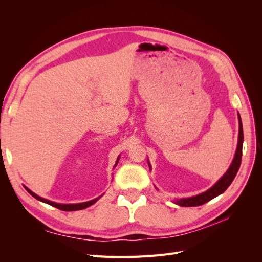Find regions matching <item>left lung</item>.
Listing matches in <instances>:
<instances>
[{
	"instance_id": "left-lung-1",
	"label": "left lung",
	"mask_w": 262,
	"mask_h": 262,
	"mask_svg": "<svg viewBox=\"0 0 262 262\" xmlns=\"http://www.w3.org/2000/svg\"><path fill=\"white\" fill-rule=\"evenodd\" d=\"M238 123H239V132H238V143H237V148H236V153L234 156V160L229 166L226 172L222 176L215 184H214L210 189H208L207 191H204L200 194H196L193 196H189V198H182V199H176L175 203L180 205V207H198V205L204 204L205 202H208L214 198L223 193L225 190L229 187V185L232 184V181L234 180L237 171L239 169L241 162H242V153H243V143H244V133H243V123H242V119L241 115L238 114ZM148 167L150 169L149 162H147Z\"/></svg>"
}]
</instances>
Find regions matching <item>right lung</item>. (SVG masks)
I'll use <instances>...</instances> for the list:
<instances>
[{
  "label": "right lung",
  "mask_w": 262,
  "mask_h": 262,
  "mask_svg": "<svg viewBox=\"0 0 262 262\" xmlns=\"http://www.w3.org/2000/svg\"><path fill=\"white\" fill-rule=\"evenodd\" d=\"M119 158H120V156H118V158H117V161H116V164H115L114 167H116V166H117V164H118V162H119ZM24 187H25V189L27 190V192H28V193H30L31 195H33V196L35 198V199H37V200H39V201H41V202H43V203L49 204V205H52V207L57 208V209H60V210H62V211H77V210H83V209H86V208L91 207V205H93L94 203H96V202H97V200L99 199V198H101V195H100V196L96 198V199H93V200H91V201H86V202H82V203L63 204V203H57V202H53V201H50V200H47V199H45V198L39 196L38 194H36L35 192L31 191V190H30V189H28L26 186H24Z\"/></svg>",
  "instance_id": "right-lung-1"
}]
</instances>
